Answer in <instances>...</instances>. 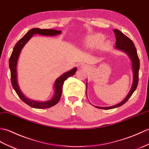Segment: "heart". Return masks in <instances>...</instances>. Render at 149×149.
I'll use <instances>...</instances> for the list:
<instances>
[{
	"label": "heart",
	"instance_id": "heart-1",
	"mask_svg": "<svg viewBox=\"0 0 149 149\" xmlns=\"http://www.w3.org/2000/svg\"><path fill=\"white\" fill-rule=\"evenodd\" d=\"M104 40V36L101 34H95L91 36L88 39V45L91 47H97L100 45Z\"/></svg>",
	"mask_w": 149,
	"mask_h": 149
}]
</instances>
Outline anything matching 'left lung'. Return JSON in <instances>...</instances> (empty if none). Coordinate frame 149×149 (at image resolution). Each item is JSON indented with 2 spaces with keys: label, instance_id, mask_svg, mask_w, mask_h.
<instances>
[{
  "label": "left lung",
  "instance_id": "left-lung-1",
  "mask_svg": "<svg viewBox=\"0 0 149 149\" xmlns=\"http://www.w3.org/2000/svg\"><path fill=\"white\" fill-rule=\"evenodd\" d=\"M114 33L115 34V37H116V42H115L116 47H115V48L127 53V54L130 55V58H131L132 65H133V85H132V87L130 92H129L128 95L123 101L120 102L119 104L110 107H95L97 108L104 109V110H110V109L119 107L120 106L123 105L124 103H125L130 98L132 94H133L134 91L136 90L138 84V80H139L140 59L138 58L136 49V47H134L133 42L132 41L130 38H129L127 36L124 34L123 33L120 32V31H118L117 29L114 30Z\"/></svg>",
  "mask_w": 149,
  "mask_h": 149
}]
</instances>
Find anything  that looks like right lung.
Wrapping results in <instances>:
<instances>
[{
  "label": "right lung",
  "instance_id": "1",
  "mask_svg": "<svg viewBox=\"0 0 149 149\" xmlns=\"http://www.w3.org/2000/svg\"><path fill=\"white\" fill-rule=\"evenodd\" d=\"M61 33V31H57V30L54 29H40L38 28L32 29L24 37L16 42L14 48H13L11 57L9 58V66L10 71H11V81L13 87L22 101H24L25 103L32 108L38 109L48 108L57 104L61 97L62 87H63L64 81L67 80L69 77L75 74L76 71H77V68H73L71 71L65 72L64 74L61 76L60 77L56 80L55 82V94L54 97L51 100L46 102H37L35 101H31L28 100L27 98H26L24 96V95L22 93L18 85L17 78H16L17 77H16V64H17L19 55L20 54L22 48L24 47V45L27 43V41L34 34H39L42 36H56L57 34H60Z\"/></svg>",
  "mask_w": 149,
  "mask_h": 149
}]
</instances>
